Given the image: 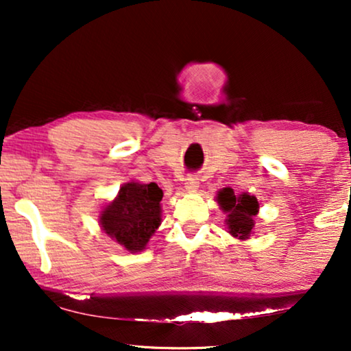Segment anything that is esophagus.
Wrapping results in <instances>:
<instances>
[{"label": "esophagus", "instance_id": "34e87169", "mask_svg": "<svg viewBox=\"0 0 351 351\" xmlns=\"http://www.w3.org/2000/svg\"><path fill=\"white\" fill-rule=\"evenodd\" d=\"M198 185H199V179L196 176H189L185 179V186L189 190H195Z\"/></svg>", "mask_w": 351, "mask_h": 351}]
</instances>
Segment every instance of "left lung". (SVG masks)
<instances>
[{"mask_svg": "<svg viewBox=\"0 0 351 351\" xmlns=\"http://www.w3.org/2000/svg\"><path fill=\"white\" fill-rule=\"evenodd\" d=\"M217 201L225 213H228L227 225L230 233L239 239L251 237L254 227L252 217L258 213V201L256 196L247 193L237 196L232 189H223L219 191Z\"/></svg>", "mask_w": 351, "mask_h": 351, "instance_id": "left-lung-1", "label": "left lung"}]
</instances>
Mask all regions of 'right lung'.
Returning <instances> with one entry per match:
<instances>
[{"label": "right lung", "instance_id": "obj_1", "mask_svg": "<svg viewBox=\"0 0 351 351\" xmlns=\"http://www.w3.org/2000/svg\"><path fill=\"white\" fill-rule=\"evenodd\" d=\"M161 199L162 190L155 182H131L123 185L118 198L104 209L100 225L128 251H142L161 223Z\"/></svg>", "mask_w": 351, "mask_h": 351}]
</instances>
